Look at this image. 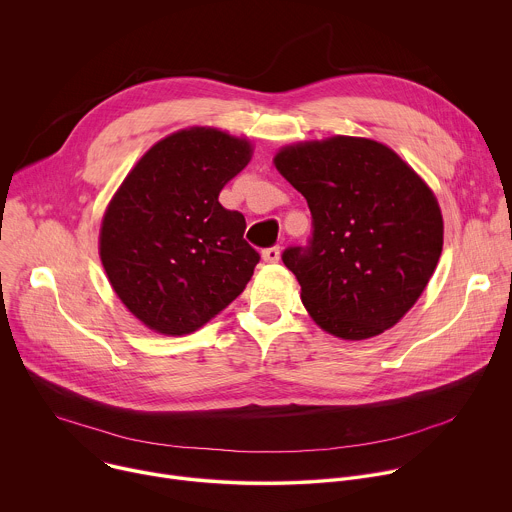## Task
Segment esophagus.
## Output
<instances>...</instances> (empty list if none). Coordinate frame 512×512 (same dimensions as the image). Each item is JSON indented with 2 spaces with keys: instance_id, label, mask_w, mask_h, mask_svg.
I'll use <instances>...</instances> for the list:
<instances>
[{
  "instance_id": "1",
  "label": "esophagus",
  "mask_w": 512,
  "mask_h": 512,
  "mask_svg": "<svg viewBox=\"0 0 512 512\" xmlns=\"http://www.w3.org/2000/svg\"><path fill=\"white\" fill-rule=\"evenodd\" d=\"M262 260L264 262H278L280 260V248L278 246H270L262 250Z\"/></svg>"
}]
</instances>
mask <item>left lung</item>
<instances>
[{
    "label": "left lung",
    "instance_id": "left-lung-1",
    "mask_svg": "<svg viewBox=\"0 0 512 512\" xmlns=\"http://www.w3.org/2000/svg\"><path fill=\"white\" fill-rule=\"evenodd\" d=\"M274 165L313 218L306 244L282 252L306 311L349 341L393 327L442 254L444 224L430 187L389 147L357 137L286 147Z\"/></svg>",
    "mask_w": 512,
    "mask_h": 512
}]
</instances>
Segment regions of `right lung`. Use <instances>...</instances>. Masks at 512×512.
<instances>
[{
  "mask_svg": "<svg viewBox=\"0 0 512 512\" xmlns=\"http://www.w3.org/2000/svg\"><path fill=\"white\" fill-rule=\"evenodd\" d=\"M246 139L187 129L153 145L115 193L100 260L127 309L149 329L187 335L242 294L260 262L246 220L218 201L250 161Z\"/></svg>",
  "mask_w": 512,
  "mask_h": 512,
  "instance_id": "right-lung-1",
  "label": "right lung"
}]
</instances>
